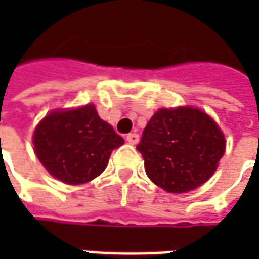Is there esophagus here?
<instances>
[{"label": "esophagus", "mask_w": 259, "mask_h": 259, "mask_svg": "<svg viewBox=\"0 0 259 259\" xmlns=\"http://www.w3.org/2000/svg\"><path fill=\"white\" fill-rule=\"evenodd\" d=\"M138 140H140V135L137 134V133H131V134L126 135V141L130 143V144H137L138 143Z\"/></svg>", "instance_id": "1"}]
</instances>
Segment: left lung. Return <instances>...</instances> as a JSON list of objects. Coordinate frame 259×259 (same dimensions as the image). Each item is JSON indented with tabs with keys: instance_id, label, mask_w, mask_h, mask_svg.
<instances>
[{
	"instance_id": "left-lung-1",
	"label": "left lung",
	"mask_w": 259,
	"mask_h": 259,
	"mask_svg": "<svg viewBox=\"0 0 259 259\" xmlns=\"http://www.w3.org/2000/svg\"><path fill=\"white\" fill-rule=\"evenodd\" d=\"M137 150L153 183L168 193H186L216 171L225 153V137L199 109L163 108L148 121Z\"/></svg>"
}]
</instances>
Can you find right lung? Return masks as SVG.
Listing matches in <instances>:
<instances>
[{"mask_svg":"<svg viewBox=\"0 0 259 259\" xmlns=\"http://www.w3.org/2000/svg\"><path fill=\"white\" fill-rule=\"evenodd\" d=\"M34 151L53 177L67 184H82L98 177L111 153L124 144L122 137L99 118L94 105L55 111L37 125Z\"/></svg>","mask_w":259,"mask_h":259,"instance_id":"add662e5","label":"right lung"}]
</instances>
